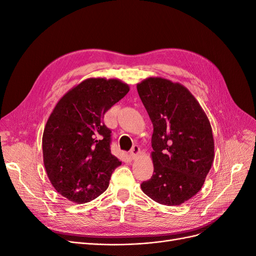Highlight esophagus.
<instances>
[{
    "label": "esophagus",
    "instance_id": "esophagus-1",
    "mask_svg": "<svg viewBox=\"0 0 256 256\" xmlns=\"http://www.w3.org/2000/svg\"><path fill=\"white\" fill-rule=\"evenodd\" d=\"M140 147H138V145H134V147L131 148V150H130V156H131L132 158H136L140 154Z\"/></svg>",
    "mask_w": 256,
    "mask_h": 256
}]
</instances>
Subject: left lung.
I'll list each match as a JSON object with an SVG mask.
<instances>
[{
	"label": "left lung",
	"mask_w": 256,
	"mask_h": 256,
	"mask_svg": "<svg viewBox=\"0 0 256 256\" xmlns=\"http://www.w3.org/2000/svg\"><path fill=\"white\" fill-rule=\"evenodd\" d=\"M136 89L154 126V174L140 188L158 204L180 206L201 190L212 167V127L198 100L181 84L149 77Z\"/></svg>",
	"instance_id": "8db88e82"
}]
</instances>
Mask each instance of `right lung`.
Wrapping results in <instances>:
<instances>
[{
  "mask_svg": "<svg viewBox=\"0 0 256 256\" xmlns=\"http://www.w3.org/2000/svg\"><path fill=\"white\" fill-rule=\"evenodd\" d=\"M129 92L120 79L88 78L59 100L44 127L43 163L52 186L68 200L86 204L109 186L122 164L110 150L102 118Z\"/></svg>",
  "mask_w": 256,
  "mask_h": 256,
  "instance_id": "1",
  "label": "right lung"
}]
</instances>
